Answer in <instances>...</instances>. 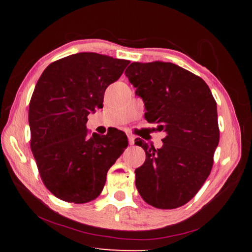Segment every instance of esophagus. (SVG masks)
I'll list each match as a JSON object with an SVG mask.
<instances>
[{
    "mask_svg": "<svg viewBox=\"0 0 252 252\" xmlns=\"http://www.w3.org/2000/svg\"><path fill=\"white\" fill-rule=\"evenodd\" d=\"M127 139H129V143L130 146H133L134 144V135H132L131 133H127Z\"/></svg>",
    "mask_w": 252,
    "mask_h": 252,
    "instance_id": "esophagus-1",
    "label": "esophagus"
}]
</instances>
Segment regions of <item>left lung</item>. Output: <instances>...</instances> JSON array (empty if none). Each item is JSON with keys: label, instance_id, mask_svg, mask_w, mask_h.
Returning <instances> with one entry per match:
<instances>
[{"label": "left lung", "instance_id": "1", "mask_svg": "<svg viewBox=\"0 0 252 252\" xmlns=\"http://www.w3.org/2000/svg\"><path fill=\"white\" fill-rule=\"evenodd\" d=\"M126 75L143 101L147 121L165 133L159 149L135 139L146 151L135 169L136 189L152 207H181L211 171L219 143L216 101L201 78L170 62H132Z\"/></svg>", "mask_w": 252, "mask_h": 252}]
</instances>
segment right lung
<instances>
[{
	"mask_svg": "<svg viewBox=\"0 0 252 252\" xmlns=\"http://www.w3.org/2000/svg\"><path fill=\"white\" fill-rule=\"evenodd\" d=\"M129 63L80 52L51 63L37 81L29 106L31 150L45 187L63 201L95 199L127 147L125 132L90 136L85 125Z\"/></svg>",
	"mask_w": 252,
	"mask_h": 252,
	"instance_id": "1",
	"label": "right lung"
}]
</instances>
